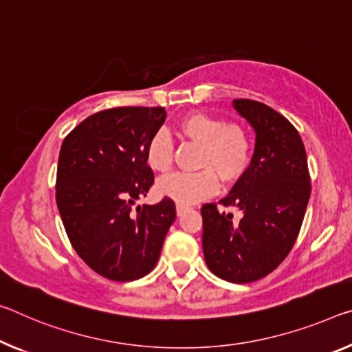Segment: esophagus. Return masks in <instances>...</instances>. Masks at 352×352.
Masks as SVG:
<instances>
[{
	"label": "esophagus",
	"instance_id": "1",
	"mask_svg": "<svg viewBox=\"0 0 352 352\" xmlns=\"http://www.w3.org/2000/svg\"><path fill=\"white\" fill-rule=\"evenodd\" d=\"M186 210H189V206L182 205V204H177V214H178V216H182L183 213H185Z\"/></svg>",
	"mask_w": 352,
	"mask_h": 352
}]
</instances>
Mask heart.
Listing matches in <instances>:
<instances>
[{
	"label": "heart",
	"mask_w": 352,
	"mask_h": 352,
	"mask_svg": "<svg viewBox=\"0 0 352 352\" xmlns=\"http://www.w3.org/2000/svg\"><path fill=\"white\" fill-rule=\"evenodd\" d=\"M175 135L183 142L197 146L196 167L191 174H175L158 183V191L182 205H191L213 196L224 185H233L246 174L254 153V138L249 128L238 122L226 124L221 117L194 111L175 124ZM146 161L158 174H167L174 166V146L160 131L146 146Z\"/></svg>",
	"instance_id": "1"
}]
</instances>
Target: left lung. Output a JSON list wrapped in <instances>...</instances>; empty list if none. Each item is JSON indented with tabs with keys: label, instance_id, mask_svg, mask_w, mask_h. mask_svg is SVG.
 I'll return each mask as SVG.
<instances>
[{
	"label": "left lung",
	"instance_id": "1",
	"mask_svg": "<svg viewBox=\"0 0 352 352\" xmlns=\"http://www.w3.org/2000/svg\"><path fill=\"white\" fill-rule=\"evenodd\" d=\"M233 106L254 126L256 144L248 172L219 204L243 216L235 221L217 204L202 205V246L213 274L249 283L274 271L293 249L311 185L304 142L292 122L256 100L238 98Z\"/></svg>",
	"mask_w": 352,
	"mask_h": 352
}]
</instances>
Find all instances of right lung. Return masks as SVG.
<instances>
[{"label": "right lung", "instance_id": "right-lung-1", "mask_svg": "<svg viewBox=\"0 0 352 352\" xmlns=\"http://www.w3.org/2000/svg\"><path fill=\"white\" fill-rule=\"evenodd\" d=\"M166 120L163 106H120L89 116L65 136L56 204L70 244L97 274L114 282L147 276L160 258L175 204L133 208L153 185L146 146Z\"/></svg>", "mask_w": 352, "mask_h": 352}]
</instances>
